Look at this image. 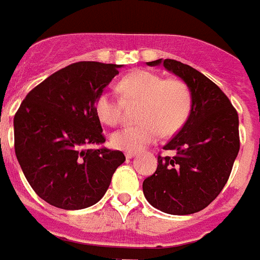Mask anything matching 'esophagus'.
Wrapping results in <instances>:
<instances>
[{"label":"esophagus","instance_id":"1","mask_svg":"<svg viewBox=\"0 0 260 260\" xmlns=\"http://www.w3.org/2000/svg\"><path fill=\"white\" fill-rule=\"evenodd\" d=\"M134 156H135L134 153H126V158H127V159H132V158H134Z\"/></svg>","mask_w":260,"mask_h":260}]
</instances>
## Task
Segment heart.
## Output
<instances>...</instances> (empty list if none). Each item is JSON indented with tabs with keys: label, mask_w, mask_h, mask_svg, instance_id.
Masks as SVG:
<instances>
[{
	"label": "heart",
	"mask_w": 260,
	"mask_h": 260,
	"mask_svg": "<svg viewBox=\"0 0 260 260\" xmlns=\"http://www.w3.org/2000/svg\"><path fill=\"white\" fill-rule=\"evenodd\" d=\"M118 91L125 104L139 102L138 125L126 126L111 134L115 149L137 153L164 134H173L183 125L191 109V91L178 78H166L147 70H135L119 81ZM122 101L110 91L95 98V113L106 125L121 121Z\"/></svg>",
	"instance_id": "1"
}]
</instances>
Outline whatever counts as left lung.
Instances as JSON below:
<instances>
[{
	"mask_svg": "<svg viewBox=\"0 0 260 260\" xmlns=\"http://www.w3.org/2000/svg\"><path fill=\"white\" fill-rule=\"evenodd\" d=\"M191 91L187 121L165 146L175 156H158V167L143 181L150 205L171 215L194 214L219 195L239 151V118L230 100L202 73L175 59H156Z\"/></svg>",
	"mask_w": 260,
	"mask_h": 260,
	"instance_id": "1",
	"label": "left lung"
}]
</instances>
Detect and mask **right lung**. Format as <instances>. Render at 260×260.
Returning <instances> with one entry per match:
<instances>
[{
  "label": "right lung",
  "instance_id": "1",
  "mask_svg": "<svg viewBox=\"0 0 260 260\" xmlns=\"http://www.w3.org/2000/svg\"><path fill=\"white\" fill-rule=\"evenodd\" d=\"M122 65L83 61L34 87L14 115V149L36 194L49 205L81 210L95 205L110 186L122 151L105 143L95 98Z\"/></svg>",
  "mask_w": 260,
  "mask_h": 260
}]
</instances>
